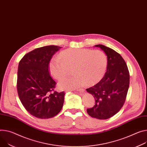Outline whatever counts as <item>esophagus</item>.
I'll return each mask as SVG.
<instances>
[{
  "label": "esophagus",
  "instance_id": "obj_1",
  "mask_svg": "<svg viewBox=\"0 0 147 147\" xmlns=\"http://www.w3.org/2000/svg\"><path fill=\"white\" fill-rule=\"evenodd\" d=\"M77 91L80 92H83L84 91V89H83V88H79V89H77Z\"/></svg>",
  "mask_w": 147,
  "mask_h": 147
}]
</instances>
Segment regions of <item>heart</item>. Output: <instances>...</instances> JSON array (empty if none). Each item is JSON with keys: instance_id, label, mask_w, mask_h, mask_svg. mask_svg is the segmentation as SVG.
I'll list each match as a JSON object with an SVG mask.
<instances>
[{"instance_id": "b5f03b06", "label": "heart", "mask_w": 147, "mask_h": 147, "mask_svg": "<svg viewBox=\"0 0 147 147\" xmlns=\"http://www.w3.org/2000/svg\"><path fill=\"white\" fill-rule=\"evenodd\" d=\"M107 59L99 50L70 49L62 51L59 57H53L49 64L50 74L56 79L65 77L70 69L74 67V76L64 78L58 84L60 89L74 90L99 82L105 75Z\"/></svg>"}]
</instances>
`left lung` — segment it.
Listing matches in <instances>:
<instances>
[{"label": "left lung", "instance_id": "8db88e82", "mask_svg": "<svg viewBox=\"0 0 147 147\" xmlns=\"http://www.w3.org/2000/svg\"><path fill=\"white\" fill-rule=\"evenodd\" d=\"M107 56V71L100 82L87 91L93 96L95 105L87 109L91 117L106 119L116 114L123 106L129 85L127 64L119 53L102 45H95Z\"/></svg>", "mask_w": 147, "mask_h": 147}]
</instances>
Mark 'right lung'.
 I'll return each instance as SVG.
<instances>
[{"label": "right lung", "instance_id": "1", "mask_svg": "<svg viewBox=\"0 0 147 147\" xmlns=\"http://www.w3.org/2000/svg\"><path fill=\"white\" fill-rule=\"evenodd\" d=\"M61 47L47 46L25 55L19 63L17 90L25 109L35 117L52 118L61 111L64 91H55L56 82L50 75L51 57Z\"/></svg>", "mask_w": 147, "mask_h": 147}]
</instances>
